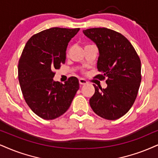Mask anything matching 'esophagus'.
Masks as SVG:
<instances>
[{"mask_svg": "<svg viewBox=\"0 0 158 158\" xmlns=\"http://www.w3.org/2000/svg\"><path fill=\"white\" fill-rule=\"evenodd\" d=\"M79 83L81 85H85V84H87V83L88 82H87L85 79L81 78V79H79Z\"/></svg>", "mask_w": 158, "mask_h": 158, "instance_id": "esophagus-1", "label": "esophagus"}]
</instances>
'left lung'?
Here are the masks:
<instances>
[{
	"mask_svg": "<svg viewBox=\"0 0 158 158\" xmlns=\"http://www.w3.org/2000/svg\"><path fill=\"white\" fill-rule=\"evenodd\" d=\"M99 50L97 78H107V87L94 85L89 100L94 112L100 117L116 120L133 106L141 81V60L131 43L122 34L106 28L83 30Z\"/></svg>",
	"mask_w": 158,
	"mask_h": 158,
	"instance_id": "8db88e82",
	"label": "left lung"
}]
</instances>
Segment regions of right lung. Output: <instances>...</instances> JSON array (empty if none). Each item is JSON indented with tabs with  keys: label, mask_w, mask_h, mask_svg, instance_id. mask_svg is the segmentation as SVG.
<instances>
[{
	"label": "right lung",
	"mask_w": 158,
	"mask_h": 158,
	"mask_svg": "<svg viewBox=\"0 0 158 158\" xmlns=\"http://www.w3.org/2000/svg\"><path fill=\"white\" fill-rule=\"evenodd\" d=\"M80 28H51L34 35L25 44L18 64V79L23 97L40 117L54 119L69 108L79 81L71 77L62 84L55 81L54 69L66 61L69 41Z\"/></svg>",
	"instance_id": "obj_1"
}]
</instances>
